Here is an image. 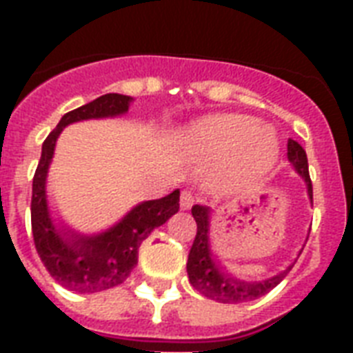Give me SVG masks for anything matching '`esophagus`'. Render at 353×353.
Returning a JSON list of instances; mask_svg holds the SVG:
<instances>
[{"instance_id":"1","label":"esophagus","mask_w":353,"mask_h":353,"mask_svg":"<svg viewBox=\"0 0 353 353\" xmlns=\"http://www.w3.org/2000/svg\"><path fill=\"white\" fill-rule=\"evenodd\" d=\"M179 205L183 210H188L194 205V194L190 190H183L181 198H179Z\"/></svg>"}]
</instances>
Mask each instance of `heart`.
<instances>
[{
    "label": "heart",
    "instance_id": "1",
    "mask_svg": "<svg viewBox=\"0 0 353 353\" xmlns=\"http://www.w3.org/2000/svg\"><path fill=\"white\" fill-rule=\"evenodd\" d=\"M196 154L227 159L236 174H262L276 155V143L265 128L243 115H216L198 122L188 132Z\"/></svg>",
    "mask_w": 353,
    "mask_h": 353
}]
</instances>
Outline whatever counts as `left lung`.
<instances>
[{
  "mask_svg": "<svg viewBox=\"0 0 353 353\" xmlns=\"http://www.w3.org/2000/svg\"><path fill=\"white\" fill-rule=\"evenodd\" d=\"M288 159H290L291 165L295 166V170L304 177L307 185V194L313 201V188L310 170H307L306 150L293 139L288 141ZM192 216L196 220V225H198V231H196V238H194V243L190 247V252H188V280H190L194 290H198L201 295L210 299V301L223 302V304H240V302L254 301L258 296L269 293L274 285H279L293 268V265H290L285 271L274 274L273 279L263 280V282H243V280L234 279L232 274H229L225 269L216 263L212 252H210L209 207L194 205Z\"/></svg>",
  "mask_w": 353,
  "mask_h": 353,
  "instance_id": "left-lung-1",
  "label": "left lung"
}]
</instances>
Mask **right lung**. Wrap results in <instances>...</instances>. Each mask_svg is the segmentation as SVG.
<instances>
[{
	"mask_svg": "<svg viewBox=\"0 0 353 353\" xmlns=\"http://www.w3.org/2000/svg\"><path fill=\"white\" fill-rule=\"evenodd\" d=\"M130 102L132 97L108 93L77 108L60 119L41 146L30 199L32 238L49 274L74 293H97L122 284L137 265L139 247L143 240L179 210V190H174L165 198L137 205L117 225L101 234H79L69 227L52 223L47 207L46 179L58 135L71 122L122 115L128 112Z\"/></svg>",
	"mask_w": 353,
	"mask_h": 353,
	"instance_id": "1",
	"label": "right lung"
}]
</instances>
